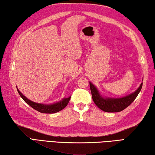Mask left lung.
Listing matches in <instances>:
<instances>
[{
  "instance_id": "1",
  "label": "left lung",
  "mask_w": 155,
  "mask_h": 155,
  "mask_svg": "<svg viewBox=\"0 0 155 155\" xmlns=\"http://www.w3.org/2000/svg\"><path fill=\"white\" fill-rule=\"evenodd\" d=\"M142 84H141L137 90L135 91L133 93L128 95L126 97L121 98H104L100 95V93L98 92L97 88L90 82V88L92 94V98L94 103L99 108L102 110L104 112L107 113H116L120 112L123 110L128 106H130L134 100H135L137 96L138 95L139 93L141 91L142 88Z\"/></svg>"
}]
</instances>
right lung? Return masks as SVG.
I'll return each mask as SVG.
<instances>
[{"instance_id": "obj_1", "label": "right lung", "mask_w": 155, "mask_h": 155, "mask_svg": "<svg viewBox=\"0 0 155 155\" xmlns=\"http://www.w3.org/2000/svg\"><path fill=\"white\" fill-rule=\"evenodd\" d=\"M17 91L18 92L20 97L23 99V100L27 104H29L31 107L34 108L35 110H38V112L42 113H55L59 112V111L62 110L63 108H64L66 106H67L68 101H69L71 99V97L68 98H64L63 99L62 101H58L57 103L53 104H42L35 103L31 100H28L26 97H25V96L20 92L18 88Z\"/></svg>"}]
</instances>
